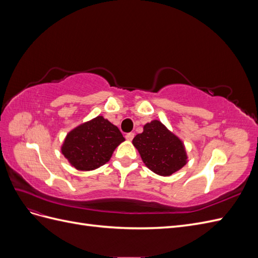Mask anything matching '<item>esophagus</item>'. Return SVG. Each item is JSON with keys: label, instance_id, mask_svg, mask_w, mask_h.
Masks as SVG:
<instances>
[{"label": "esophagus", "instance_id": "34e87169", "mask_svg": "<svg viewBox=\"0 0 258 258\" xmlns=\"http://www.w3.org/2000/svg\"><path fill=\"white\" fill-rule=\"evenodd\" d=\"M134 138H135V134H134V132H129V134L126 135V139L128 140V141H131V140L134 139Z\"/></svg>", "mask_w": 258, "mask_h": 258}]
</instances>
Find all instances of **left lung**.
I'll list each match as a JSON object with an SVG mask.
<instances>
[{"label": "left lung", "instance_id": "obj_1", "mask_svg": "<svg viewBox=\"0 0 258 258\" xmlns=\"http://www.w3.org/2000/svg\"><path fill=\"white\" fill-rule=\"evenodd\" d=\"M145 166L154 173L169 176L187 163V154L182 140L159 120L144 124L143 132L132 140Z\"/></svg>", "mask_w": 258, "mask_h": 258}]
</instances>
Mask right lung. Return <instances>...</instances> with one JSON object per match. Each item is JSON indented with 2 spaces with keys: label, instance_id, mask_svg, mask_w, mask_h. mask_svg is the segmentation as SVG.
Listing matches in <instances>:
<instances>
[{
  "label": "right lung",
  "instance_id": "add662e5",
  "mask_svg": "<svg viewBox=\"0 0 258 258\" xmlns=\"http://www.w3.org/2000/svg\"><path fill=\"white\" fill-rule=\"evenodd\" d=\"M123 141L124 138L115 124L103 116H97L69 132L61 153L75 169L91 171L105 165L115 148Z\"/></svg>",
  "mask_w": 258,
  "mask_h": 258
}]
</instances>
